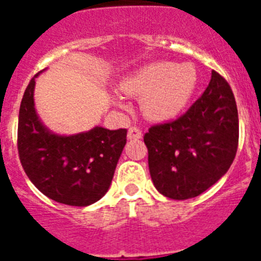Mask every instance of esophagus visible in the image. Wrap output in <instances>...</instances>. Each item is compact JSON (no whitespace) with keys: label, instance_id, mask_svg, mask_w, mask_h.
<instances>
[{"label":"esophagus","instance_id":"obj_1","mask_svg":"<svg viewBox=\"0 0 261 261\" xmlns=\"http://www.w3.org/2000/svg\"><path fill=\"white\" fill-rule=\"evenodd\" d=\"M142 137V132L137 126H130L128 130V140H140Z\"/></svg>","mask_w":261,"mask_h":261}]
</instances>
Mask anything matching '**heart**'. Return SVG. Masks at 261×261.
<instances>
[{
    "instance_id": "obj_1",
    "label": "heart",
    "mask_w": 261,
    "mask_h": 261,
    "mask_svg": "<svg viewBox=\"0 0 261 261\" xmlns=\"http://www.w3.org/2000/svg\"><path fill=\"white\" fill-rule=\"evenodd\" d=\"M197 85L199 71L192 62L158 61L124 78L120 87L128 95L142 98V111L149 119L166 121L186 110ZM116 102L124 107L120 99Z\"/></svg>"
}]
</instances>
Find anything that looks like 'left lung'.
<instances>
[{"instance_id":"1","label":"left lung","mask_w":261,"mask_h":261,"mask_svg":"<svg viewBox=\"0 0 261 261\" xmlns=\"http://www.w3.org/2000/svg\"><path fill=\"white\" fill-rule=\"evenodd\" d=\"M238 138L234 94L213 70L209 86L183 116L145 133L154 187L172 200L201 195L227 172Z\"/></svg>"}]
</instances>
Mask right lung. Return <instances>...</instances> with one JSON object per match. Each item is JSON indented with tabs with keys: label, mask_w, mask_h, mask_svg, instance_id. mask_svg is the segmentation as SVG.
<instances>
[{
	"label": "right lung",
	"mask_w": 261,
	"mask_h": 261,
	"mask_svg": "<svg viewBox=\"0 0 261 261\" xmlns=\"http://www.w3.org/2000/svg\"><path fill=\"white\" fill-rule=\"evenodd\" d=\"M38 75L30 81L19 108L18 153L23 170L43 195L60 204H94L110 188L126 144V129L95 126L70 136L50 132L34 103Z\"/></svg>",
	"instance_id": "1"
}]
</instances>
